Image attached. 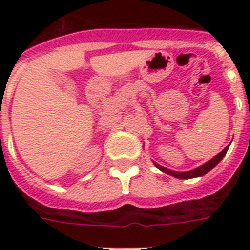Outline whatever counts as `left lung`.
<instances>
[{"instance_id":"left-lung-1","label":"left lung","mask_w":250,"mask_h":250,"mask_svg":"<svg viewBox=\"0 0 250 250\" xmlns=\"http://www.w3.org/2000/svg\"><path fill=\"white\" fill-rule=\"evenodd\" d=\"M229 146H226V148L223 149L221 153H219V154H217V156L214 157V158H211L210 161H208L206 164L201 165V166L197 167V168H194V170L186 171V172H178V171L168 170V168H166V167H164V166H161V165H158L157 162H154V166H156L158 170L162 171V172H165V174H168V175H171V176H175V178H178V179L198 178V176H202V175L208 174L210 170H213L214 167L217 166V165L221 162L222 158L226 156V153H227V150H229Z\"/></svg>"}]
</instances>
